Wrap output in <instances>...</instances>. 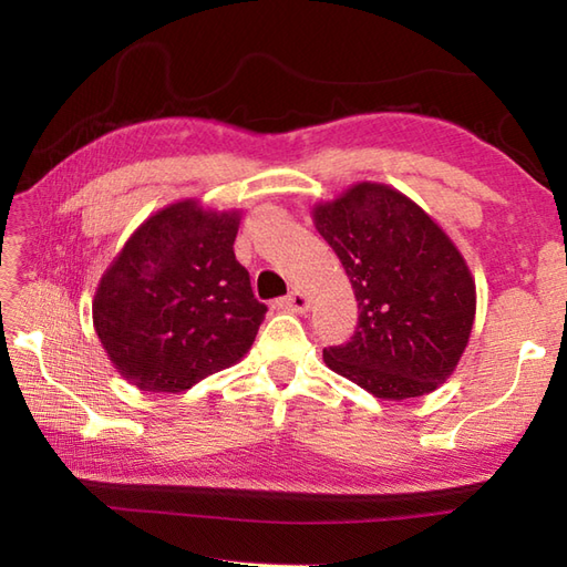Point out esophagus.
<instances>
[{
  "label": "esophagus",
  "instance_id": "34e87169",
  "mask_svg": "<svg viewBox=\"0 0 567 567\" xmlns=\"http://www.w3.org/2000/svg\"><path fill=\"white\" fill-rule=\"evenodd\" d=\"M309 302H311V299L302 290H295L292 295L282 297L280 302H277V307L285 309V311H292V315H305V311L309 309Z\"/></svg>",
  "mask_w": 567,
  "mask_h": 567
}]
</instances>
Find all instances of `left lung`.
Instances as JSON below:
<instances>
[{
  "label": "left lung",
  "mask_w": 567,
  "mask_h": 567,
  "mask_svg": "<svg viewBox=\"0 0 567 567\" xmlns=\"http://www.w3.org/2000/svg\"><path fill=\"white\" fill-rule=\"evenodd\" d=\"M358 302V329L323 363L378 400L429 394L461 363L475 321V280L463 252L414 199L355 183L311 207Z\"/></svg>",
  "instance_id": "8db88e82"
}]
</instances>
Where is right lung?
<instances>
[{"label": "right lung", "mask_w": 567, "mask_h": 567, "mask_svg": "<svg viewBox=\"0 0 567 567\" xmlns=\"http://www.w3.org/2000/svg\"><path fill=\"white\" fill-rule=\"evenodd\" d=\"M240 209L179 199L151 214L104 270L92 321L118 375L179 394L244 358L268 307L234 256Z\"/></svg>", "instance_id": "obj_1"}]
</instances>
